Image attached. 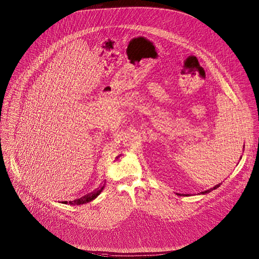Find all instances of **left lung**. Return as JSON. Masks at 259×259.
<instances>
[{
  "mask_svg": "<svg viewBox=\"0 0 259 259\" xmlns=\"http://www.w3.org/2000/svg\"><path fill=\"white\" fill-rule=\"evenodd\" d=\"M243 149H244V146H243ZM241 157H242V156H241ZM241 157H240V159H241ZM220 185H221V183H218V184L215 185L214 187H212V188H210V189H208V190H205V191H202V192H200V193H198V194H207V193L211 192L212 190L218 188ZM176 194H177V195H180V196H190V194H181V193H176Z\"/></svg>",
  "mask_w": 259,
  "mask_h": 259,
  "instance_id": "8db88e82",
  "label": "left lung"
}]
</instances>
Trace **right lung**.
<instances>
[{
  "label": "right lung",
  "instance_id": "1",
  "mask_svg": "<svg viewBox=\"0 0 259 259\" xmlns=\"http://www.w3.org/2000/svg\"><path fill=\"white\" fill-rule=\"evenodd\" d=\"M104 187H105V182H104L103 185H101V186H99L96 190H94L93 192H91V193H88V194H86V195H84V196H82L81 198H78V199H75L74 201H69V204H71V205H82V204H85V203H88V202H90V201H92V200H94L102 191H103ZM63 203H65V204H67L68 202L67 201H64Z\"/></svg>",
  "mask_w": 259,
  "mask_h": 259
}]
</instances>
